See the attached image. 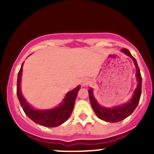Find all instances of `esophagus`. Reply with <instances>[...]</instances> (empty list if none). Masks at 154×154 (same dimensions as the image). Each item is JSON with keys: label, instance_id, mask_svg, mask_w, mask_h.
<instances>
[{"label": "esophagus", "instance_id": "obj_1", "mask_svg": "<svg viewBox=\"0 0 154 154\" xmlns=\"http://www.w3.org/2000/svg\"><path fill=\"white\" fill-rule=\"evenodd\" d=\"M88 80H86V79H84V80H82V86H86V85H88Z\"/></svg>", "mask_w": 154, "mask_h": 154}]
</instances>
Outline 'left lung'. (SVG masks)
I'll return each mask as SVG.
<instances>
[{"label":"left lung","mask_w":154,"mask_h":154,"mask_svg":"<svg viewBox=\"0 0 154 154\" xmlns=\"http://www.w3.org/2000/svg\"><path fill=\"white\" fill-rule=\"evenodd\" d=\"M122 52H124L127 55L130 56L133 60V62L135 63V66L136 67V77L139 81L138 86L136 89L135 90L134 94H133V97L128 103L125 104L121 105V106L117 107H112V108H105V107L100 106L97 103V100L94 97L92 94V89L90 88L88 89V95H89V100L91 103V106H92L93 110L97 115V117L100 119L101 120L105 121L107 122H121L124 120L126 118L128 117L132 112L135 110V109L139 103V100H140L141 94H142V75H141L140 70H139V66H138L137 62L136 59L131 55L130 51L126 48H122Z\"/></svg>","instance_id":"1"}]
</instances>
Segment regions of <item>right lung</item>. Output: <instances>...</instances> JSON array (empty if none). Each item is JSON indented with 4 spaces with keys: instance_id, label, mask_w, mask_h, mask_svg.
Masks as SVG:
<instances>
[{
    "instance_id": "1",
    "label": "right lung",
    "mask_w": 154,
    "mask_h": 154,
    "mask_svg": "<svg viewBox=\"0 0 154 154\" xmlns=\"http://www.w3.org/2000/svg\"><path fill=\"white\" fill-rule=\"evenodd\" d=\"M21 65L20 71L18 74V80H17V96L20 102L23 110L25 114L35 123L44 127H54L62 125L68 120L73 111L74 103L77 93L80 89V86L73 89L66 94L63 103L57 108L50 110H35L33 109L28 103L26 102L25 99L23 97L21 92V77L22 74V66Z\"/></svg>"
}]
</instances>
